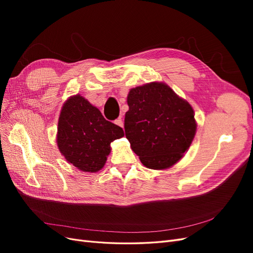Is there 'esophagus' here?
<instances>
[{
  "mask_svg": "<svg viewBox=\"0 0 253 253\" xmlns=\"http://www.w3.org/2000/svg\"><path fill=\"white\" fill-rule=\"evenodd\" d=\"M115 125H117V126H121V127H124V121H122L121 118H118V119L115 120Z\"/></svg>",
  "mask_w": 253,
  "mask_h": 253,
  "instance_id": "obj_1",
  "label": "esophagus"
}]
</instances>
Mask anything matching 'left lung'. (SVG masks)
<instances>
[{
  "label": "left lung",
  "mask_w": 253,
  "mask_h": 253,
  "mask_svg": "<svg viewBox=\"0 0 253 253\" xmlns=\"http://www.w3.org/2000/svg\"><path fill=\"white\" fill-rule=\"evenodd\" d=\"M127 104L126 137L140 162L155 170L177 163L195 135L192 106L159 82L132 88Z\"/></svg>",
  "instance_id": "1"
}]
</instances>
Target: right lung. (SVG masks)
<instances>
[{
	"mask_svg": "<svg viewBox=\"0 0 253 253\" xmlns=\"http://www.w3.org/2000/svg\"><path fill=\"white\" fill-rule=\"evenodd\" d=\"M124 135V129L105 120L101 112L80 95L68 99L61 111L59 150L68 163L81 171L102 169L111 152V142Z\"/></svg>",
	"mask_w": 253,
	"mask_h": 253,
	"instance_id": "obj_1",
	"label": "right lung"
}]
</instances>
